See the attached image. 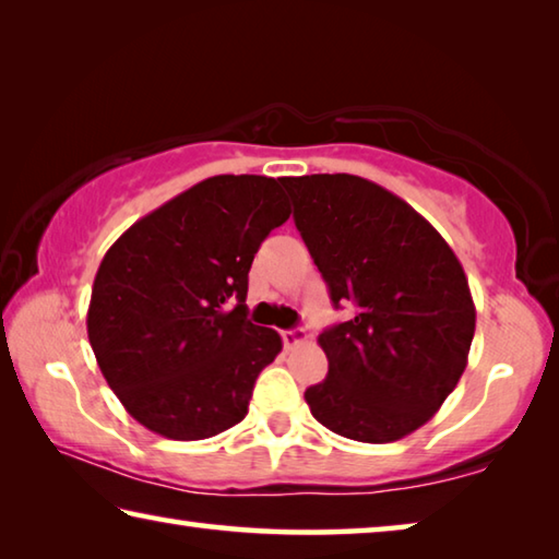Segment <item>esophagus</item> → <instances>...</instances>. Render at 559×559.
Instances as JSON below:
<instances>
[{
	"mask_svg": "<svg viewBox=\"0 0 559 559\" xmlns=\"http://www.w3.org/2000/svg\"><path fill=\"white\" fill-rule=\"evenodd\" d=\"M281 337H283V345H286L288 349H290V347H298V345H302V343H308V333H306V330H283Z\"/></svg>",
	"mask_w": 559,
	"mask_h": 559,
	"instance_id": "34e87169",
	"label": "esophagus"
}]
</instances>
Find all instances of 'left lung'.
<instances>
[{
    "label": "left lung",
    "instance_id": "8db88e82",
    "mask_svg": "<svg viewBox=\"0 0 559 559\" xmlns=\"http://www.w3.org/2000/svg\"><path fill=\"white\" fill-rule=\"evenodd\" d=\"M281 182L330 300L355 308L318 337L328 377L306 390L310 414L345 439H404L466 370L476 306L461 261L419 212L370 179Z\"/></svg>",
    "mask_w": 559,
    "mask_h": 559
}]
</instances>
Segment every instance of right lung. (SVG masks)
I'll list each match as a JSON object with an SVG mask.
<instances>
[{"label":"right lung","instance_id":"add662e5","mask_svg":"<svg viewBox=\"0 0 559 559\" xmlns=\"http://www.w3.org/2000/svg\"><path fill=\"white\" fill-rule=\"evenodd\" d=\"M290 206L278 179L216 175L135 222L91 290L88 340L120 404L175 441L239 424L281 335L246 320L249 269Z\"/></svg>","mask_w":559,"mask_h":559}]
</instances>
